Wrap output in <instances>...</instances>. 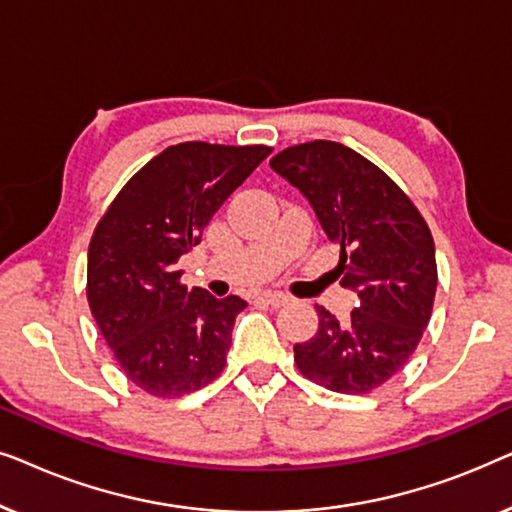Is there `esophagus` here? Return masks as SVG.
Segmentation results:
<instances>
[{"instance_id":"34e87169","label":"esophagus","mask_w":512,"mask_h":512,"mask_svg":"<svg viewBox=\"0 0 512 512\" xmlns=\"http://www.w3.org/2000/svg\"><path fill=\"white\" fill-rule=\"evenodd\" d=\"M258 300H263V303L270 305V307H282V305L289 303V296H284V293L265 291V293H261V296H258Z\"/></svg>"}]
</instances>
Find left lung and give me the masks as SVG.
Returning <instances> with one entry per match:
<instances>
[{
	"label": "left lung",
	"instance_id": "8db88e82",
	"mask_svg": "<svg viewBox=\"0 0 512 512\" xmlns=\"http://www.w3.org/2000/svg\"><path fill=\"white\" fill-rule=\"evenodd\" d=\"M270 167L310 200L340 244V286L359 296L347 321L317 305V333L293 347V361L314 384L368 394L408 363L429 326L438 284L429 223L389 174L345 144L289 146Z\"/></svg>",
	"mask_w": 512,
	"mask_h": 512
}]
</instances>
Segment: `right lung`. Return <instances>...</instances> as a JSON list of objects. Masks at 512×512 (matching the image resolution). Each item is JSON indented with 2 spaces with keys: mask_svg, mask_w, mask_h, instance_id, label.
Instances as JSON below:
<instances>
[{
  "mask_svg": "<svg viewBox=\"0 0 512 512\" xmlns=\"http://www.w3.org/2000/svg\"><path fill=\"white\" fill-rule=\"evenodd\" d=\"M270 146L181 142L132 174L97 221L86 296L123 375L146 394L179 398L221 375L240 296L181 284L179 258Z\"/></svg>",
  "mask_w": 512,
  "mask_h": 512,
  "instance_id": "obj_1",
  "label": "right lung"
}]
</instances>
